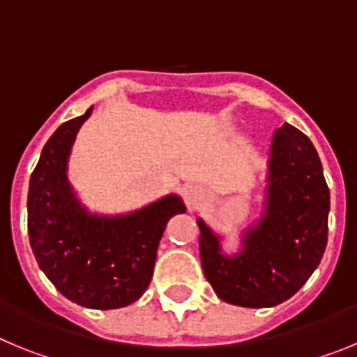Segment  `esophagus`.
Instances as JSON below:
<instances>
[{"instance_id":"34e87169","label":"esophagus","mask_w":357,"mask_h":357,"mask_svg":"<svg viewBox=\"0 0 357 357\" xmlns=\"http://www.w3.org/2000/svg\"><path fill=\"white\" fill-rule=\"evenodd\" d=\"M209 200V191L202 185H188L185 189V202L191 207H200Z\"/></svg>"}]
</instances>
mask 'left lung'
Wrapping results in <instances>:
<instances>
[{
	"mask_svg": "<svg viewBox=\"0 0 357 357\" xmlns=\"http://www.w3.org/2000/svg\"><path fill=\"white\" fill-rule=\"evenodd\" d=\"M263 218L247 229L241 250L223 255L220 236L204 220L200 259L222 301L272 307L295 295L320 264L327 245L329 188L313 143L284 123L273 134Z\"/></svg>",
	"mask_w": 357,
	"mask_h": 357,
	"instance_id": "1",
	"label": "left lung"
}]
</instances>
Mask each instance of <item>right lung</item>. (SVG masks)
Returning <instances> with one entry per match:
<instances>
[{
  "label": "right lung",
  "instance_id": "right-lung-1",
  "mask_svg": "<svg viewBox=\"0 0 357 357\" xmlns=\"http://www.w3.org/2000/svg\"><path fill=\"white\" fill-rule=\"evenodd\" d=\"M84 116L62 123L44 144L30 176L28 236L39 268L59 291L91 309H118L146 291L169 218L185 213L168 195L130 214L85 209L68 181V159Z\"/></svg>",
  "mask_w": 357,
  "mask_h": 357
}]
</instances>
